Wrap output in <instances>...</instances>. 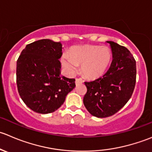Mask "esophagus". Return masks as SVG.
Instances as JSON below:
<instances>
[{
	"label": "esophagus",
	"mask_w": 152,
	"mask_h": 152,
	"mask_svg": "<svg viewBox=\"0 0 152 152\" xmlns=\"http://www.w3.org/2000/svg\"><path fill=\"white\" fill-rule=\"evenodd\" d=\"M83 83V80L82 79H80V78H76L75 80V83L77 85V84H80V83Z\"/></svg>",
	"instance_id": "esophagus-1"
}]
</instances>
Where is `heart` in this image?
Listing matches in <instances>:
<instances>
[{
	"label": "heart",
	"instance_id": "1",
	"mask_svg": "<svg viewBox=\"0 0 152 152\" xmlns=\"http://www.w3.org/2000/svg\"><path fill=\"white\" fill-rule=\"evenodd\" d=\"M111 59V52L107 47L100 46H77L71 52H65L62 56L63 67L69 75L77 72L79 64L81 71L87 77L100 75L107 68Z\"/></svg>",
	"mask_w": 152,
	"mask_h": 152
}]
</instances>
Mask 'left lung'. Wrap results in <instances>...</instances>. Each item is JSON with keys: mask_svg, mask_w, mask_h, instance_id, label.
Listing matches in <instances>:
<instances>
[{"mask_svg": "<svg viewBox=\"0 0 152 152\" xmlns=\"http://www.w3.org/2000/svg\"><path fill=\"white\" fill-rule=\"evenodd\" d=\"M112 52L108 71L97 79L85 82L87 88L83 104L91 115L99 118L112 116L131 98L136 83V61L124 46L107 41Z\"/></svg>", "mask_w": 152, "mask_h": 152, "instance_id": "left-lung-1", "label": "left lung"}]
</instances>
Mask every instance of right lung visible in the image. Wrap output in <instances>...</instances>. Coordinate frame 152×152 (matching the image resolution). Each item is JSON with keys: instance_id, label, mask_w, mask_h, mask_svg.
Segmentation results:
<instances>
[{"instance_id": "obj_1", "label": "right lung", "mask_w": 152, "mask_h": 152, "mask_svg": "<svg viewBox=\"0 0 152 152\" xmlns=\"http://www.w3.org/2000/svg\"><path fill=\"white\" fill-rule=\"evenodd\" d=\"M62 54L61 42L43 39L26 45L18 59V93L25 104L37 113L56 111L75 87V79L61 74Z\"/></svg>"}]
</instances>
